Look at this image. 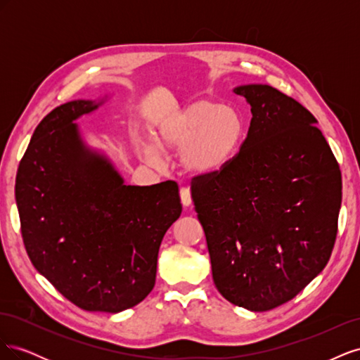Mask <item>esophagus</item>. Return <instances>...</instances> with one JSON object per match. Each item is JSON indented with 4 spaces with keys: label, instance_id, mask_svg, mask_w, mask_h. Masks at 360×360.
I'll use <instances>...</instances> for the list:
<instances>
[{
    "label": "esophagus",
    "instance_id": "obj_1",
    "mask_svg": "<svg viewBox=\"0 0 360 360\" xmlns=\"http://www.w3.org/2000/svg\"><path fill=\"white\" fill-rule=\"evenodd\" d=\"M180 197H181V204L184 207H189L192 204V197H191L189 188H181L180 189Z\"/></svg>",
    "mask_w": 360,
    "mask_h": 360
}]
</instances>
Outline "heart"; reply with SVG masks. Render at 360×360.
I'll return each instance as SVG.
<instances>
[{
    "mask_svg": "<svg viewBox=\"0 0 360 360\" xmlns=\"http://www.w3.org/2000/svg\"><path fill=\"white\" fill-rule=\"evenodd\" d=\"M245 118L237 108L201 99L171 114L158 126L156 141L165 151H181L183 168L204 176L222 169L240 148ZM155 144H144L141 155L148 163L160 162Z\"/></svg>",
    "mask_w": 360,
    "mask_h": 360,
    "instance_id": "1",
    "label": "heart"
}]
</instances>
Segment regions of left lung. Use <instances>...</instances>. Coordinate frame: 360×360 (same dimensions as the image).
Segmentation results:
<instances>
[{
	"mask_svg": "<svg viewBox=\"0 0 360 360\" xmlns=\"http://www.w3.org/2000/svg\"><path fill=\"white\" fill-rule=\"evenodd\" d=\"M233 91L250 105L248 136L221 171L193 177L192 200L217 291L264 312L296 297L328 264L341 171L307 108L266 84Z\"/></svg>",
	"mask_w": 360,
	"mask_h": 360,
	"instance_id": "8db88e82",
	"label": "left lung"
}]
</instances>
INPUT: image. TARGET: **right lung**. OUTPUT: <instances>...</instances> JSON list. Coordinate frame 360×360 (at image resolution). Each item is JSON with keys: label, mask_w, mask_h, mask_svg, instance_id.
Returning a JSON list of instances; mask_svg holds the SVG:
<instances>
[{"label": "right lung", "mask_w": 360, "mask_h": 360, "mask_svg": "<svg viewBox=\"0 0 360 360\" xmlns=\"http://www.w3.org/2000/svg\"><path fill=\"white\" fill-rule=\"evenodd\" d=\"M72 101L51 111L19 163L15 197L32 266L85 311L117 314L153 290L158 254L181 214L168 180L130 186L75 122L105 101Z\"/></svg>", "instance_id": "1"}]
</instances>
